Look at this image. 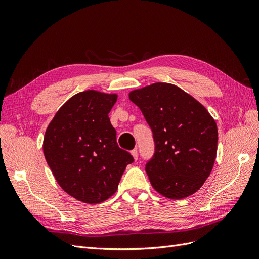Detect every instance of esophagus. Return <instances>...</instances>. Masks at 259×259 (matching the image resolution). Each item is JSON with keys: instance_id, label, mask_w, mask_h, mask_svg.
<instances>
[{"instance_id": "obj_1", "label": "esophagus", "mask_w": 259, "mask_h": 259, "mask_svg": "<svg viewBox=\"0 0 259 259\" xmlns=\"http://www.w3.org/2000/svg\"><path fill=\"white\" fill-rule=\"evenodd\" d=\"M131 154L133 155V158H134V160H137L138 159V151L137 149H134V150L131 151Z\"/></svg>"}]
</instances>
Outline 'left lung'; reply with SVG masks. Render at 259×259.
Here are the masks:
<instances>
[{"label":"left lung","mask_w":259,"mask_h":259,"mask_svg":"<svg viewBox=\"0 0 259 259\" xmlns=\"http://www.w3.org/2000/svg\"><path fill=\"white\" fill-rule=\"evenodd\" d=\"M128 96L153 133L154 154L146 164L152 187L174 200L197 192L216 159L215 120L197 99L169 83H153Z\"/></svg>","instance_id":"left-lung-1"}]
</instances>
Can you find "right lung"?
Listing matches in <instances>:
<instances>
[{"label": "right lung", "mask_w": 259, "mask_h": 259, "mask_svg": "<svg viewBox=\"0 0 259 259\" xmlns=\"http://www.w3.org/2000/svg\"><path fill=\"white\" fill-rule=\"evenodd\" d=\"M116 94L81 92L64 104L45 132L43 152L59 186L89 204L115 193L134 159L119 148L109 112Z\"/></svg>", "instance_id": "1"}]
</instances>
